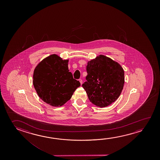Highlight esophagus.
I'll list each match as a JSON object with an SVG mask.
<instances>
[{
  "mask_svg": "<svg viewBox=\"0 0 160 160\" xmlns=\"http://www.w3.org/2000/svg\"><path fill=\"white\" fill-rule=\"evenodd\" d=\"M79 81H80V82L81 85H82V80L81 79H79Z\"/></svg>",
  "mask_w": 160,
  "mask_h": 160,
  "instance_id": "1",
  "label": "esophagus"
}]
</instances>
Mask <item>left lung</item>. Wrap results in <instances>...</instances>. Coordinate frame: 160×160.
<instances>
[{
	"mask_svg": "<svg viewBox=\"0 0 160 160\" xmlns=\"http://www.w3.org/2000/svg\"><path fill=\"white\" fill-rule=\"evenodd\" d=\"M87 81L82 85L90 101L98 107L112 104L120 96L124 72L119 63L100 55L88 62Z\"/></svg>",
	"mask_w": 160,
	"mask_h": 160,
	"instance_id": "1",
	"label": "left lung"
}]
</instances>
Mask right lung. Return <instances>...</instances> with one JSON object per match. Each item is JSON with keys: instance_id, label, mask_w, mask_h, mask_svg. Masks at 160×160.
<instances>
[{"instance_id": "add662e5", "label": "right lung", "mask_w": 160, "mask_h": 160, "mask_svg": "<svg viewBox=\"0 0 160 160\" xmlns=\"http://www.w3.org/2000/svg\"><path fill=\"white\" fill-rule=\"evenodd\" d=\"M68 59L53 54L43 59L35 68L33 84L38 97L48 104L58 107L71 99L80 83L69 71Z\"/></svg>"}]
</instances>
